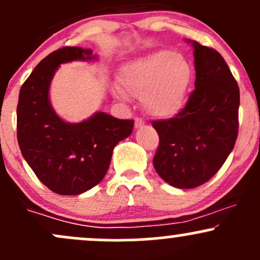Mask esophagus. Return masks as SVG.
<instances>
[{"instance_id": "obj_1", "label": "esophagus", "mask_w": 260, "mask_h": 260, "mask_svg": "<svg viewBox=\"0 0 260 260\" xmlns=\"http://www.w3.org/2000/svg\"><path fill=\"white\" fill-rule=\"evenodd\" d=\"M144 125V122L142 121L141 118H136L135 119V127L136 128H141V127H143Z\"/></svg>"}]
</instances>
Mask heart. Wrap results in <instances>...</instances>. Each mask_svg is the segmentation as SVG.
Masks as SVG:
<instances>
[{
  "instance_id": "obj_1",
  "label": "heart",
  "mask_w": 260,
  "mask_h": 260,
  "mask_svg": "<svg viewBox=\"0 0 260 260\" xmlns=\"http://www.w3.org/2000/svg\"><path fill=\"white\" fill-rule=\"evenodd\" d=\"M193 78L190 62L183 54L158 51L128 62L119 72L116 97L141 98L142 107L155 118H169L183 108Z\"/></svg>"
}]
</instances>
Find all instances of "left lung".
Instances as JSON below:
<instances>
[{
	"instance_id": "1",
	"label": "left lung",
	"mask_w": 260,
	"mask_h": 260,
	"mask_svg": "<svg viewBox=\"0 0 260 260\" xmlns=\"http://www.w3.org/2000/svg\"><path fill=\"white\" fill-rule=\"evenodd\" d=\"M187 42L194 48L196 89L173 118L152 122L159 136L153 158L155 172L180 189L208 182L238 137V83L219 52Z\"/></svg>"
}]
</instances>
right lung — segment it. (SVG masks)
<instances>
[{
	"instance_id": "obj_1",
	"label": "right lung",
	"mask_w": 260,
	"mask_h": 260,
	"mask_svg": "<svg viewBox=\"0 0 260 260\" xmlns=\"http://www.w3.org/2000/svg\"><path fill=\"white\" fill-rule=\"evenodd\" d=\"M95 58L87 48H59L36 66L20 89L18 146L37 178L57 194H81L97 185L107 173L113 148L129 137L135 124L105 112L70 123L52 108L50 86L59 64Z\"/></svg>"
}]
</instances>
